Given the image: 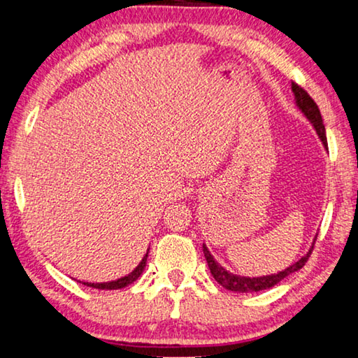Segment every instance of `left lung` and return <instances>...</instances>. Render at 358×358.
Here are the masks:
<instances>
[{
    "label": "left lung",
    "mask_w": 358,
    "mask_h": 358,
    "mask_svg": "<svg viewBox=\"0 0 358 358\" xmlns=\"http://www.w3.org/2000/svg\"><path fill=\"white\" fill-rule=\"evenodd\" d=\"M292 92H294L296 108H299L300 112L305 115V118L308 120V122L311 123V127L315 128L316 134H318V138L321 139V143H323V145H324V149L328 150V139H326V129H324L323 118H321L318 105H316L315 100L311 99L310 95L306 94L305 90L301 89L300 85H296L295 83H292ZM316 236H318V235H316ZM316 236L313 238V243H311V248L308 250V253H306L305 256H301V258L296 261V263L290 264L289 268L282 269V271H279V273L269 274V275H261V278H246V275H238V274L229 273V271L225 269L224 266H220L217 261L214 259V256L210 255V251L208 250V246H206L204 243H203V251H204L206 261H208L210 274L214 275V279L217 280L220 285L225 287V289H227V290H231V292L248 294V292H259V290L271 289V287H274L275 284H279L282 279H285L287 275L294 274L299 269L303 268L305 263H306V259L310 258L311 251H313Z\"/></svg>",
    "instance_id": "1"
}]
</instances>
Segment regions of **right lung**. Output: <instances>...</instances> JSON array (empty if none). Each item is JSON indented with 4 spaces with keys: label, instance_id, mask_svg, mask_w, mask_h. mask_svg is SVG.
I'll list each match as a JSON object with an SVG mask.
<instances>
[{
    "label": "right lung",
    "instance_id": "add662e5",
    "mask_svg": "<svg viewBox=\"0 0 358 358\" xmlns=\"http://www.w3.org/2000/svg\"><path fill=\"white\" fill-rule=\"evenodd\" d=\"M148 256H149V250H148V253H145L144 258L141 259V263L136 266V268L131 271L129 274L124 275V278H120L117 280H110V282H83V284L87 285V287H92V289H100V290L123 289V287L133 284V282L138 279L141 274H143V271L145 268V263H148Z\"/></svg>",
    "mask_w": 358,
    "mask_h": 358
}]
</instances>
